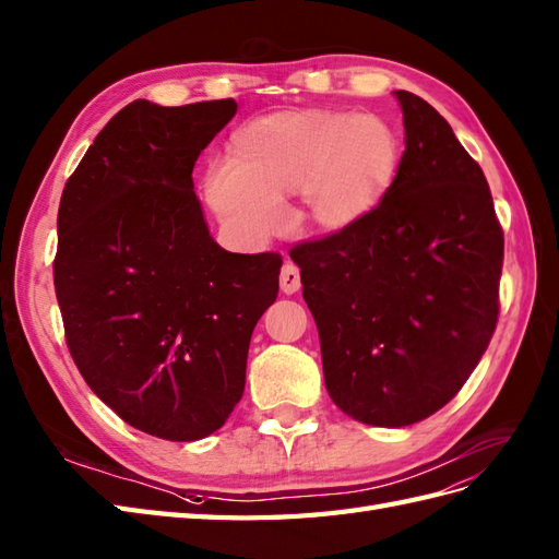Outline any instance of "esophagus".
<instances>
[{
    "label": "esophagus",
    "instance_id": "obj_1",
    "mask_svg": "<svg viewBox=\"0 0 559 559\" xmlns=\"http://www.w3.org/2000/svg\"><path fill=\"white\" fill-rule=\"evenodd\" d=\"M280 287L284 294H296L301 289V270H298L294 263H284L280 272Z\"/></svg>",
    "mask_w": 559,
    "mask_h": 559
}]
</instances>
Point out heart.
I'll use <instances>...</instances> for the list:
<instances>
[{
	"label": "heart",
	"instance_id": "b5f03b06",
	"mask_svg": "<svg viewBox=\"0 0 559 559\" xmlns=\"http://www.w3.org/2000/svg\"><path fill=\"white\" fill-rule=\"evenodd\" d=\"M233 156L206 175V197L223 225L247 243L287 225V199L301 194L304 217L326 233L365 221L396 182L403 144L374 114L292 108L243 122Z\"/></svg>",
	"mask_w": 559,
	"mask_h": 559
}]
</instances>
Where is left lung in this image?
<instances>
[{"mask_svg":"<svg viewBox=\"0 0 559 559\" xmlns=\"http://www.w3.org/2000/svg\"><path fill=\"white\" fill-rule=\"evenodd\" d=\"M396 99L405 152L382 206L289 251L326 391L372 427L415 425L467 382L496 332L506 249L479 163L437 108Z\"/></svg>","mask_w":559,"mask_h":559,"instance_id":"8db88e82","label":"left lung"}]
</instances>
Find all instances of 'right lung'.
<instances>
[{
  "label": "right lung",
  "mask_w": 559,
  "mask_h": 559,
  "mask_svg": "<svg viewBox=\"0 0 559 559\" xmlns=\"http://www.w3.org/2000/svg\"><path fill=\"white\" fill-rule=\"evenodd\" d=\"M235 99L118 111L68 177L53 289L87 386L166 441L221 429L247 382L255 322L280 292V253H229L194 194L199 154Z\"/></svg>",
  "instance_id": "add662e5"
}]
</instances>
